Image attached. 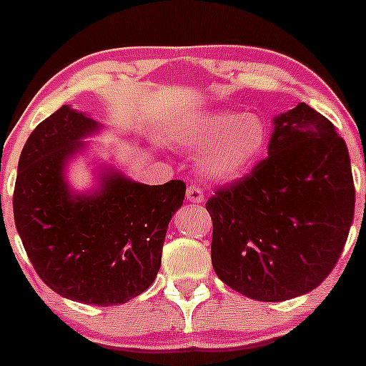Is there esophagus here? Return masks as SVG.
I'll use <instances>...</instances> for the list:
<instances>
[{"label":"esophagus","instance_id":"34e87169","mask_svg":"<svg viewBox=\"0 0 366 366\" xmlns=\"http://www.w3.org/2000/svg\"><path fill=\"white\" fill-rule=\"evenodd\" d=\"M187 200L188 202H194V204H202L204 202V192L200 190L199 187H195V184H190L187 190Z\"/></svg>","mask_w":366,"mask_h":366}]
</instances>
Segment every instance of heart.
<instances>
[{"label": "heart", "mask_w": 366, "mask_h": 366, "mask_svg": "<svg viewBox=\"0 0 366 366\" xmlns=\"http://www.w3.org/2000/svg\"><path fill=\"white\" fill-rule=\"evenodd\" d=\"M179 137L192 150H204L199 169L206 178L232 182L260 160L269 127L257 113H207L184 122Z\"/></svg>", "instance_id": "obj_1"}]
</instances>
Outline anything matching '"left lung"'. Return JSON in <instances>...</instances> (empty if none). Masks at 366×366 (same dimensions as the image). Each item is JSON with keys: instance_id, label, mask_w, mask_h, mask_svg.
<instances>
[{"instance_id": "obj_1", "label": "left lung", "mask_w": 366, "mask_h": 366, "mask_svg": "<svg viewBox=\"0 0 366 366\" xmlns=\"http://www.w3.org/2000/svg\"><path fill=\"white\" fill-rule=\"evenodd\" d=\"M211 262L232 290L260 302L312 292L339 260L355 182L345 141L305 103L274 119L269 157L207 200Z\"/></svg>"}]
</instances>
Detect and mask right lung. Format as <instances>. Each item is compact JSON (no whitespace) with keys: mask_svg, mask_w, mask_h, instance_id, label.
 Listing matches in <instances>:
<instances>
[{"mask_svg":"<svg viewBox=\"0 0 366 366\" xmlns=\"http://www.w3.org/2000/svg\"><path fill=\"white\" fill-rule=\"evenodd\" d=\"M99 124L62 106L27 137L17 167L14 218L34 270L74 302L119 305L148 290L167 225L187 184H143L109 172L94 194H71L64 164Z\"/></svg>","mask_w":366,"mask_h":366,"instance_id":"right-lung-1","label":"right lung"}]
</instances>
